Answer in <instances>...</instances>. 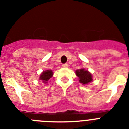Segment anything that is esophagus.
Segmentation results:
<instances>
[{"mask_svg": "<svg viewBox=\"0 0 129 129\" xmlns=\"http://www.w3.org/2000/svg\"><path fill=\"white\" fill-rule=\"evenodd\" d=\"M62 66V67H64V68H68V64H67V63L63 64Z\"/></svg>", "mask_w": 129, "mask_h": 129, "instance_id": "1", "label": "esophagus"}]
</instances>
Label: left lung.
<instances>
[{"label":"left lung","mask_w":129,"mask_h":129,"mask_svg":"<svg viewBox=\"0 0 129 129\" xmlns=\"http://www.w3.org/2000/svg\"><path fill=\"white\" fill-rule=\"evenodd\" d=\"M76 76L79 79V82L83 85H86L88 83L92 81V74L88 70H85L84 68H81L76 71Z\"/></svg>","instance_id":"left-lung-1"}]
</instances>
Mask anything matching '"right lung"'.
Here are the masks:
<instances>
[{
  "mask_svg": "<svg viewBox=\"0 0 129 129\" xmlns=\"http://www.w3.org/2000/svg\"><path fill=\"white\" fill-rule=\"evenodd\" d=\"M53 76V72L51 70H48L46 71H43L40 76L39 80L43 81L44 83H47L48 81Z\"/></svg>",
  "mask_w": 129,
  "mask_h": 129,
  "instance_id": "obj_1",
  "label": "right lung"
}]
</instances>
